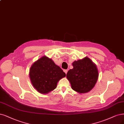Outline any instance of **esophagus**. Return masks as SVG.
Listing matches in <instances>:
<instances>
[{"instance_id":"obj_1","label":"esophagus","mask_w":124,"mask_h":124,"mask_svg":"<svg viewBox=\"0 0 124 124\" xmlns=\"http://www.w3.org/2000/svg\"><path fill=\"white\" fill-rule=\"evenodd\" d=\"M63 72H65V73L66 74H67V72H68V70H63Z\"/></svg>"}]
</instances>
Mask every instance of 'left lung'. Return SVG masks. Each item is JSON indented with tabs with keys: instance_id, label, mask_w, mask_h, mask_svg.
<instances>
[{
	"instance_id": "1",
	"label": "left lung",
	"mask_w": 124,
	"mask_h": 124,
	"mask_svg": "<svg viewBox=\"0 0 124 124\" xmlns=\"http://www.w3.org/2000/svg\"><path fill=\"white\" fill-rule=\"evenodd\" d=\"M73 68L67 72L66 77L72 89L79 93H86L95 86L99 78L95 64L88 57L74 61Z\"/></svg>"
}]
</instances>
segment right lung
Returning a JSON list of instances; mask_svg holds the SVG:
<instances>
[{
	"mask_svg": "<svg viewBox=\"0 0 124 124\" xmlns=\"http://www.w3.org/2000/svg\"><path fill=\"white\" fill-rule=\"evenodd\" d=\"M66 74L51 58L43 56L34 62L29 71L31 84L41 94H48L57 87Z\"/></svg>",
	"mask_w": 124,
	"mask_h": 124,
	"instance_id": "obj_1",
	"label": "right lung"
}]
</instances>
